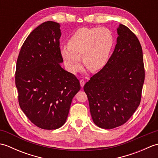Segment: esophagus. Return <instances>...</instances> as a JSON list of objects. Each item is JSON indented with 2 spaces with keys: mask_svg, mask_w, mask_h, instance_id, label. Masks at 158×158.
<instances>
[{
  "mask_svg": "<svg viewBox=\"0 0 158 158\" xmlns=\"http://www.w3.org/2000/svg\"><path fill=\"white\" fill-rule=\"evenodd\" d=\"M80 85H81V88H83V87L84 86V85H85V81H84V80H83V79L80 80Z\"/></svg>",
  "mask_w": 158,
  "mask_h": 158,
  "instance_id": "34e87169",
  "label": "esophagus"
}]
</instances>
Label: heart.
Returning a JSON list of instances; mask_svg holds the SVG:
<instances>
[{"mask_svg": "<svg viewBox=\"0 0 158 158\" xmlns=\"http://www.w3.org/2000/svg\"><path fill=\"white\" fill-rule=\"evenodd\" d=\"M113 43L108 28H81L70 36L68 47L60 49V55L70 73L75 74L81 68V57L87 68L97 71L108 62Z\"/></svg>", "mask_w": 158, "mask_h": 158, "instance_id": "heart-1", "label": "heart"}]
</instances>
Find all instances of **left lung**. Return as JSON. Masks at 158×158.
I'll return each instance as SVG.
<instances>
[{
    "label": "left lung",
    "instance_id": "obj_1",
    "mask_svg": "<svg viewBox=\"0 0 158 158\" xmlns=\"http://www.w3.org/2000/svg\"><path fill=\"white\" fill-rule=\"evenodd\" d=\"M117 31V44L111 56L83 87L93 122L103 129L120 126L130 118L140 105L145 80L138 38L123 24Z\"/></svg>",
    "mask_w": 158,
    "mask_h": 158
}]
</instances>
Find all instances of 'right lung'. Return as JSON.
<instances>
[{"mask_svg":"<svg viewBox=\"0 0 158 158\" xmlns=\"http://www.w3.org/2000/svg\"><path fill=\"white\" fill-rule=\"evenodd\" d=\"M60 23L48 21L26 38L16 64L15 85L20 108L35 126L44 130L62 126L72 100L81 86L60 64Z\"/></svg>","mask_w":158,"mask_h":158,"instance_id":"add662e5","label":"right lung"}]
</instances>
